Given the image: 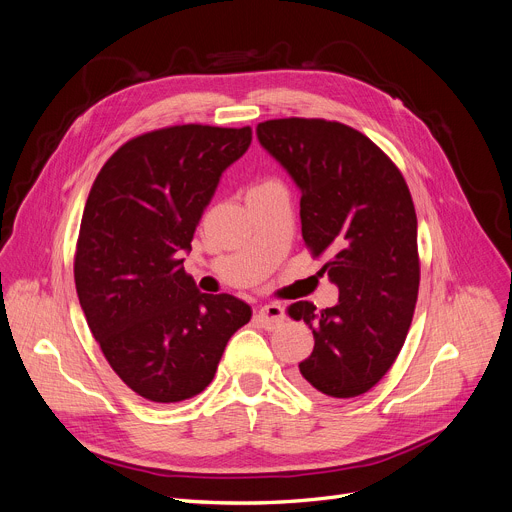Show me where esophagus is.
Here are the masks:
<instances>
[{"mask_svg": "<svg viewBox=\"0 0 512 512\" xmlns=\"http://www.w3.org/2000/svg\"><path fill=\"white\" fill-rule=\"evenodd\" d=\"M257 318H259V322L263 324L265 329H275V327H280V324L284 322L286 308L282 304H275V302L265 304V306H261L257 310Z\"/></svg>", "mask_w": 512, "mask_h": 512, "instance_id": "esophagus-1", "label": "esophagus"}]
</instances>
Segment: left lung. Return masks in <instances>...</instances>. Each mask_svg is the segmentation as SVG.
<instances>
[{"instance_id": "1", "label": "left lung", "mask_w": 512, "mask_h": 512, "mask_svg": "<svg viewBox=\"0 0 512 512\" xmlns=\"http://www.w3.org/2000/svg\"><path fill=\"white\" fill-rule=\"evenodd\" d=\"M255 132L300 190L304 243L314 257L329 253L320 273L339 288L331 308H288L314 335L296 382L322 400L365 394L404 345L421 280L408 185L367 136L341 122L280 118Z\"/></svg>"}]
</instances>
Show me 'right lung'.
I'll use <instances>...</instances> for the list:
<instances>
[{
	"label": "right lung",
	"mask_w": 512,
	"mask_h": 512,
	"mask_svg": "<svg viewBox=\"0 0 512 512\" xmlns=\"http://www.w3.org/2000/svg\"><path fill=\"white\" fill-rule=\"evenodd\" d=\"M253 132L183 124L122 145L85 202L75 288L118 378L151 402H181L214 378L228 339L251 320L230 294H202L183 269L222 173Z\"/></svg>",
	"instance_id": "right-lung-1"
}]
</instances>
